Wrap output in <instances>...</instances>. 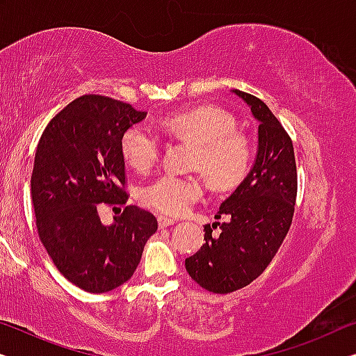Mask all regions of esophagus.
I'll return each mask as SVG.
<instances>
[{
  "mask_svg": "<svg viewBox=\"0 0 356 356\" xmlns=\"http://www.w3.org/2000/svg\"><path fill=\"white\" fill-rule=\"evenodd\" d=\"M174 224H176V220L174 219H169V217H164V216L158 217V225H160V229H166V227H171Z\"/></svg>",
  "mask_w": 356,
  "mask_h": 356,
  "instance_id": "esophagus-1",
  "label": "esophagus"
}]
</instances>
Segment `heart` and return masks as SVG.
<instances>
[{
	"label": "heart",
	"mask_w": 356,
	"mask_h": 356,
	"mask_svg": "<svg viewBox=\"0 0 356 356\" xmlns=\"http://www.w3.org/2000/svg\"><path fill=\"white\" fill-rule=\"evenodd\" d=\"M161 126L168 134L195 144L190 166L203 172L214 188H232L246 176L251 144L236 129V120L229 111L206 105L169 115ZM121 153L136 171L148 172L161 155V142L150 127L136 124L121 137ZM203 193L200 177L166 172L145 185L142 200L153 211L179 216L200 201Z\"/></svg>",
	"instance_id": "heart-1"
}]
</instances>
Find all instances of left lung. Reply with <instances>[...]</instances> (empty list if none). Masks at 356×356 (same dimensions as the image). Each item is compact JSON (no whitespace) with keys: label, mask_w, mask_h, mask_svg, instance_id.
Returning a JSON list of instances; mask_svg holds the SVG:
<instances>
[{"label":"left lung","mask_w":356,"mask_h":356,"mask_svg":"<svg viewBox=\"0 0 356 356\" xmlns=\"http://www.w3.org/2000/svg\"><path fill=\"white\" fill-rule=\"evenodd\" d=\"M259 121V147L251 171L220 204L217 219L204 225L206 243L185 259V268L201 288L229 294L262 275L293 222L297 171L293 140L261 99L233 89ZM220 227L219 236L211 229Z\"/></svg>","instance_id":"left-lung-1"}]
</instances>
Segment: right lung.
<instances>
[{"label":"right lung","instance_id":"1","mask_svg":"<svg viewBox=\"0 0 356 356\" xmlns=\"http://www.w3.org/2000/svg\"><path fill=\"white\" fill-rule=\"evenodd\" d=\"M145 116L105 95H81L49 121L36 148L31 201L40 240L63 277L88 293L126 283L158 229L155 216L137 206H125L111 226L99 220L104 205L126 204L121 137Z\"/></svg>","mask_w":356,"mask_h":356}]
</instances>
